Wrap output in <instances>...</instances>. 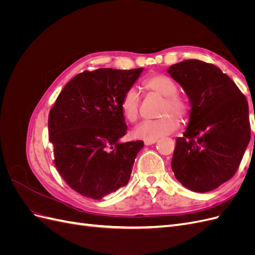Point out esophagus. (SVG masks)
<instances>
[{
    "label": "esophagus",
    "instance_id": "obj_1",
    "mask_svg": "<svg viewBox=\"0 0 255 255\" xmlns=\"http://www.w3.org/2000/svg\"><path fill=\"white\" fill-rule=\"evenodd\" d=\"M157 141V139H145L143 142H144V145H151L153 143H155Z\"/></svg>",
    "mask_w": 255,
    "mask_h": 255
}]
</instances>
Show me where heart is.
I'll list each match as a JSON object with an SVG mask.
<instances>
[{
	"instance_id": "b5f03b06",
	"label": "heart",
	"mask_w": 255,
	"mask_h": 255,
	"mask_svg": "<svg viewBox=\"0 0 255 255\" xmlns=\"http://www.w3.org/2000/svg\"><path fill=\"white\" fill-rule=\"evenodd\" d=\"M143 86L154 94L164 97L161 104V117L155 120H145L134 130L133 135L141 139H157L159 137L171 134L179 128L180 119H186L190 106L186 99L177 92L176 83L165 74H153L146 78ZM140 99L136 89L129 88L123 95L120 107L123 117L128 122H136L139 117Z\"/></svg>"
}]
</instances>
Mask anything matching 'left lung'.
Returning <instances> with one entry per match:
<instances>
[{"label":"left lung","instance_id":"8db88e82","mask_svg":"<svg viewBox=\"0 0 255 255\" xmlns=\"http://www.w3.org/2000/svg\"><path fill=\"white\" fill-rule=\"evenodd\" d=\"M168 73L191 104L187 129L175 140L172 170L185 187L211 191L229 181L243 159L251 137L248 102L213 64L187 59L172 65Z\"/></svg>","mask_w":255,"mask_h":255}]
</instances>
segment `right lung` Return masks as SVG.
I'll use <instances>...</instances> for the list:
<instances>
[{"mask_svg": "<svg viewBox=\"0 0 255 255\" xmlns=\"http://www.w3.org/2000/svg\"><path fill=\"white\" fill-rule=\"evenodd\" d=\"M142 68H100L75 75L49 114L54 164L64 181L95 200L128 184L142 140L119 142L127 134L120 102Z\"/></svg>", "mask_w": 255, "mask_h": 255, "instance_id": "right-lung-1", "label": "right lung"}]
</instances>
